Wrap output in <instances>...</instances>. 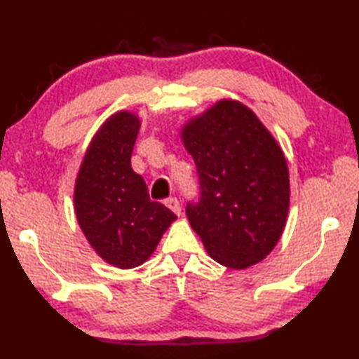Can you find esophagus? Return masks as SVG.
<instances>
[{
    "instance_id": "1",
    "label": "esophagus",
    "mask_w": 359,
    "mask_h": 359,
    "mask_svg": "<svg viewBox=\"0 0 359 359\" xmlns=\"http://www.w3.org/2000/svg\"><path fill=\"white\" fill-rule=\"evenodd\" d=\"M165 205H166V208L171 209L175 215L182 214V205H180L177 198H168L165 201Z\"/></svg>"
}]
</instances>
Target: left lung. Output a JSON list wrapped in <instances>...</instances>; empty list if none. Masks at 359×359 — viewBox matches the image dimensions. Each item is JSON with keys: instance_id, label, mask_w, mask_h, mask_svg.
Segmentation results:
<instances>
[{"instance_id": "left-lung-1", "label": "left lung", "mask_w": 359, "mask_h": 359, "mask_svg": "<svg viewBox=\"0 0 359 359\" xmlns=\"http://www.w3.org/2000/svg\"><path fill=\"white\" fill-rule=\"evenodd\" d=\"M180 137L201 185L187 217L209 257L229 269L259 263L280 239L290 208L280 145L252 109L234 100L188 120Z\"/></svg>"}]
</instances>
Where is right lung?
<instances>
[{"mask_svg":"<svg viewBox=\"0 0 359 359\" xmlns=\"http://www.w3.org/2000/svg\"><path fill=\"white\" fill-rule=\"evenodd\" d=\"M141 120L130 111L111 115L90 142L74 185L77 223L93 250L120 269L145 263L175 220L150 201L147 185L131 168Z\"/></svg>","mask_w":359,"mask_h":359,"instance_id":"add662e5","label":"right lung"}]
</instances>
